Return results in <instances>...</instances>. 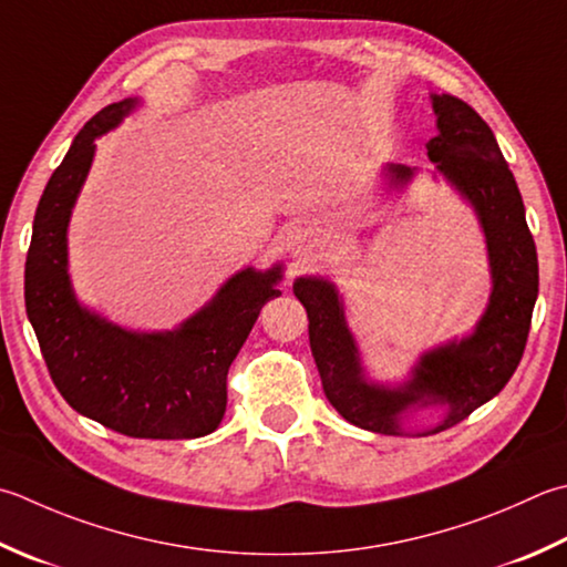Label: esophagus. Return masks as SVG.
Listing matches in <instances>:
<instances>
[{"instance_id":"1","label":"esophagus","mask_w":567,"mask_h":567,"mask_svg":"<svg viewBox=\"0 0 567 567\" xmlns=\"http://www.w3.org/2000/svg\"><path fill=\"white\" fill-rule=\"evenodd\" d=\"M287 250L297 260H309L319 250V233L309 226H297L287 236Z\"/></svg>"}]
</instances>
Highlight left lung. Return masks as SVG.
<instances>
[{
	"instance_id": "obj_1",
	"label": "left lung",
	"mask_w": 567,
	"mask_h": 567,
	"mask_svg": "<svg viewBox=\"0 0 567 567\" xmlns=\"http://www.w3.org/2000/svg\"><path fill=\"white\" fill-rule=\"evenodd\" d=\"M432 110L437 135L427 142V157L472 204L489 252L492 295L472 334L423 353L401 385L371 383L337 287L324 277H299L292 287L307 309L309 347L329 403L351 425L383 435H403L401 417L410 408H447L440 425L423 432L435 435L492 401L524 357L538 297L536 243L526 224L524 198L492 127L464 100L447 93L432 95ZM385 174L391 186L403 188L415 169L391 164Z\"/></svg>"
}]
</instances>
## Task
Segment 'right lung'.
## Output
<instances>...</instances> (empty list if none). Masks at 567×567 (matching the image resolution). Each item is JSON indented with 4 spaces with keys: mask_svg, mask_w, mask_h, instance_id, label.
<instances>
[{
    "mask_svg": "<svg viewBox=\"0 0 567 567\" xmlns=\"http://www.w3.org/2000/svg\"><path fill=\"white\" fill-rule=\"evenodd\" d=\"M137 105V97L120 100L87 120L43 188L24 270L27 315L55 388L78 413L127 437H204L224 420L233 359L265 302L282 295L275 287L282 265L236 272L174 331H127L78 305L65 238L71 210L95 140Z\"/></svg>",
    "mask_w": 567,
    "mask_h": 567,
    "instance_id": "1",
    "label": "right lung"
}]
</instances>
